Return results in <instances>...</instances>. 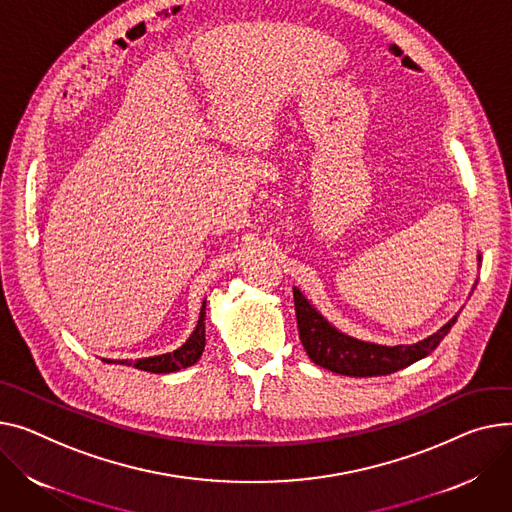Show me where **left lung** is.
Here are the masks:
<instances>
[{"label":"left lung","mask_w":512,"mask_h":512,"mask_svg":"<svg viewBox=\"0 0 512 512\" xmlns=\"http://www.w3.org/2000/svg\"><path fill=\"white\" fill-rule=\"evenodd\" d=\"M294 309L300 342L309 358L346 377H381L426 358L457 321L455 315L445 327L412 346H379L339 333L313 309L298 288H294Z\"/></svg>","instance_id":"1"}]
</instances>
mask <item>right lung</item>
Here are the masks:
<instances>
[{
    "mask_svg": "<svg viewBox=\"0 0 512 512\" xmlns=\"http://www.w3.org/2000/svg\"><path fill=\"white\" fill-rule=\"evenodd\" d=\"M206 348V302L201 306V313H199V321L195 331L189 335L187 342L175 350V352H168L162 356H152V358H142L138 362H133L135 368L146 370V372H154V374H166V372H175L181 368H187L191 364H195L201 358V352ZM121 364L131 366V362L121 360Z\"/></svg>",
    "mask_w": 512,
    "mask_h": 512,
    "instance_id": "obj_1",
    "label": "right lung"
}]
</instances>
